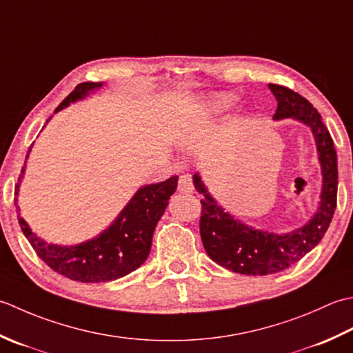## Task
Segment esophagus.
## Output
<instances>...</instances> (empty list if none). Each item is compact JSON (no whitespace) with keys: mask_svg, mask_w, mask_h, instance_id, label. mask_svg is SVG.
Returning a JSON list of instances; mask_svg holds the SVG:
<instances>
[{"mask_svg":"<svg viewBox=\"0 0 353 353\" xmlns=\"http://www.w3.org/2000/svg\"><path fill=\"white\" fill-rule=\"evenodd\" d=\"M178 190L183 193H192L193 192V181L190 175H181L178 179Z\"/></svg>","mask_w":353,"mask_h":353,"instance_id":"1","label":"esophagus"}]
</instances>
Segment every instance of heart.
Here are the masks:
<instances>
[{
	"label": "heart",
	"mask_w": 353,
	"mask_h": 353,
	"mask_svg": "<svg viewBox=\"0 0 353 353\" xmlns=\"http://www.w3.org/2000/svg\"><path fill=\"white\" fill-rule=\"evenodd\" d=\"M236 100L237 97L234 94H230V92H214L205 100L204 110L210 116H218V114L232 110L236 105Z\"/></svg>",
	"instance_id": "b5f03b06"
}]
</instances>
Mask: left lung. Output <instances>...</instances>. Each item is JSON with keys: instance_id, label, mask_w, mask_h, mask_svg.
Returning a JSON list of instances; mask_svg holds the SVG:
<instances>
[{"instance_id": "left-lung-1", "label": "left lung", "mask_w": 353, "mask_h": 353, "mask_svg": "<svg viewBox=\"0 0 353 353\" xmlns=\"http://www.w3.org/2000/svg\"><path fill=\"white\" fill-rule=\"evenodd\" d=\"M268 86L277 99L274 120L292 117L311 128L317 143L323 185L320 207L307 224L294 232L279 234L248 227L224 212L208 193L201 176L193 175L195 189L204 195L201 199L203 210L199 233L208 257L221 267L247 276L274 274L299 262L323 239L336 207V152L332 137L321 121V116L299 92L276 83Z\"/></svg>"}]
</instances>
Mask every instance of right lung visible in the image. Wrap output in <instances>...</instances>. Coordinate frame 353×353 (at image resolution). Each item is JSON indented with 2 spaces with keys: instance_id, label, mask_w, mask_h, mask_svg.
I'll use <instances>...</instances> for the list:
<instances>
[{
  "instance_id": "add662e5",
  "label": "right lung",
  "mask_w": 353,
  "mask_h": 353,
  "mask_svg": "<svg viewBox=\"0 0 353 353\" xmlns=\"http://www.w3.org/2000/svg\"><path fill=\"white\" fill-rule=\"evenodd\" d=\"M100 86H102V82L79 83L67 99L56 108L54 112L63 110L77 100H82L91 91L99 90ZM30 149H28L26 160L30 154ZM24 170L26 161L23 170H21L19 181L23 178ZM176 184L178 176H170L163 183L141 187L121 210L117 219L105 232L100 233L94 239L71 247L53 245V243L42 241L32 232L24 218L21 216L17 198L15 205L21 230L36 251V254L50 268L71 280H76V282H111V280L128 276L129 272L145 263L150 245H152V234L157 222L160 221L164 210H166L169 198L176 190ZM18 190L19 183L15 185V195H18Z\"/></svg>"
}]
</instances>
